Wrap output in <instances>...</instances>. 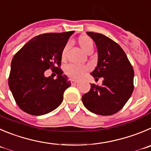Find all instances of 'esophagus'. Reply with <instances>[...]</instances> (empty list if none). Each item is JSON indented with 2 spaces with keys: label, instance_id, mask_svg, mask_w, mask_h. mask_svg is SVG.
I'll use <instances>...</instances> for the list:
<instances>
[{
  "label": "esophagus",
  "instance_id": "esophagus-1",
  "mask_svg": "<svg viewBox=\"0 0 151 151\" xmlns=\"http://www.w3.org/2000/svg\"><path fill=\"white\" fill-rule=\"evenodd\" d=\"M71 85H75L76 83H77V80H71Z\"/></svg>",
  "mask_w": 151,
  "mask_h": 151
}]
</instances>
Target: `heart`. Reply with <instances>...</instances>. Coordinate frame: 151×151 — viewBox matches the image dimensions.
<instances>
[{"mask_svg": "<svg viewBox=\"0 0 151 151\" xmlns=\"http://www.w3.org/2000/svg\"><path fill=\"white\" fill-rule=\"evenodd\" d=\"M77 43L80 48L86 53L93 50V42L89 37L86 36H81L77 39ZM67 46L64 47L62 52V60L65 61L66 60V52ZM89 68L86 65H69L65 68V74L70 78L80 79L88 71Z\"/></svg>", "mask_w": 151, "mask_h": 151, "instance_id": "obj_1", "label": "heart"}]
</instances>
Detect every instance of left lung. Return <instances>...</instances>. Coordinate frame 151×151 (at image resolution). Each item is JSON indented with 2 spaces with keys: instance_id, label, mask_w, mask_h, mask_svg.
<instances>
[{
  "instance_id": "left-lung-1",
  "label": "left lung",
  "mask_w": 151,
  "mask_h": 151,
  "mask_svg": "<svg viewBox=\"0 0 151 151\" xmlns=\"http://www.w3.org/2000/svg\"><path fill=\"white\" fill-rule=\"evenodd\" d=\"M86 34L98 49V64L91 75L95 80L101 77L104 80L101 86L91 84L89 91L83 95V104L93 113L113 115L123 108L133 93L134 71L118 44L101 33Z\"/></svg>"
}]
</instances>
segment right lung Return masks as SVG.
<instances>
[{
    "instance_id": "add662e5",
    "label": "right lung",
    "mask_w": 151,
    "mask_h": 151,
    "mask_svg": "<svg viewBox=\"0 0 151 151\" xmlns=\"http://www.w3.org/2000/svg\"><path fill=\"white\" fill-rule=\"evenodd\" d=\"M74 31L45 33L27 42L12 58L9 86L22 110L42 115L62 104L63 94L71 86L60 68L62 52ZM49 68L56 70V80L44 76Z\"/></svg>"
}]
</instances>
